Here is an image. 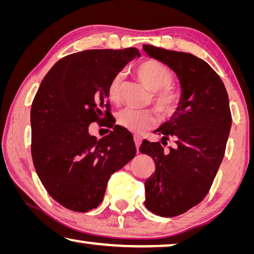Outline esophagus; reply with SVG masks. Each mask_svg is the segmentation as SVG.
<instances>
[{"mask_svg":"<svg viewBox=\"0 0 254 254\" xmlns=\"http://www.w3.org/2000/svg\"><path fill=\"white\" fill-rule=\"evenodd\" d=\"M133 139H134L135 147H136V149H138V148H139V146H140V144H141V141H142L141 136H139V135H134V136H133Z\"/></svg>","mask_w":254,"mask_h":254,"instance_id":"1","label":"esophagus"}]
</instances>
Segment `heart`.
<instances>
[{"mask_svg":"<svg viewBox=\"0 0 254 254\" xmlns=\"http://www.w3.org/2000/svg\"><path fill=\"white\" fill-rule=\"evenodd\" d=\"M135 73L144 86L152 91L151 102L156 111L163 118H170L178 111L181 103V92L172 86L173 74L166 65L156 60H147L135 66ZM122 75L115 74L111 79L107 88V95L111 102H121ZM119 126L133 133L152 128L157 123V118L151 110H133L126 108L118 114Z\"/></svg>","mask_w":254,"mask_h":254,"instance_id":"b5f03b06","label":"heart"}]
</instances>
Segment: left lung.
Returning a JSON list of instances; mask_svg holds the SVG:
<instances>
[{
    "label": "left lung",
    "instance_id": "1",
    "mask_svg": "<svg viewBox=\"0 0 254 254\" xmlns=\"http://www.w3.org/2000/svg\"><path fill=\"white\" fill-rule=\"evenodd\" d=\"M142 48L166 64L180 80L178 111L155 132L162 143L173 137L176 147L144 140L140 152L154 159L156 170L144 182V206L162 217L184 214L203 200L224 158L232 126L228 95L219 75L207 62L184 52L152 45Z\"/></svg>",
    "mask_w": 254,
    "mask_h": 254
}]
</instances>
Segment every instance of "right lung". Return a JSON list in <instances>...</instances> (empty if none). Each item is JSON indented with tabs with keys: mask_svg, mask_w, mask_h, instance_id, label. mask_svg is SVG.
<instances>
[{
	"mask_svg": "<svg viewBox=\"0 0 254 254\" xmlns=\"http://www.w3.org/2000/svg\"><path fill=\"white\" fill-rule=\"evenodd\" d=\"M135 56L134 47L64 56L44 76L31 104L35 170L48 194L70 210L98 207L111 175L135 156L132 134L122 127L113 124L99 140L88 131L108 116V83Z\"/></svg>",
	"mask_w": 254,
	"mask_h": 254,
	"instance_id": "1",
	"label": "right lung"
}]
</instances>
